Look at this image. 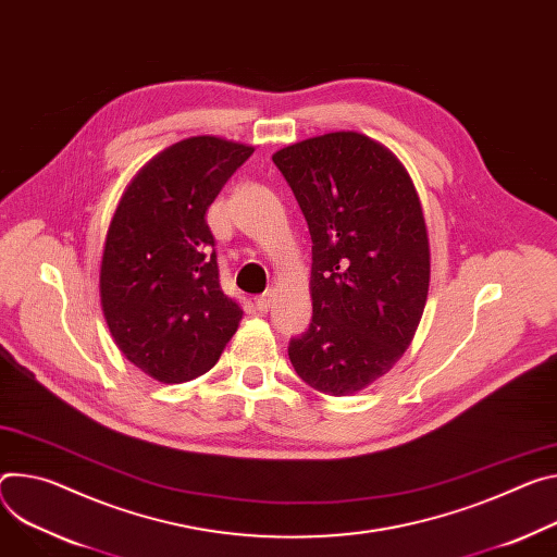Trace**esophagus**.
I'll use <instances>...</instances> for the list:
<instances>
[{"label": "esophagus", "mask_w": 557, "mask_h": 557, "mask_svg": "<svg viewBox=\"0 0 557 557\" xmlns=\"http://www.w3.org/2000/svg\"><path fill=\"white\" fill-rule=\"evenodd\" d=\"M273 301H275V288H269V290H264L262 295L256 297V307H258V311L267 313V311L273 309Z\"/></svg>", "instance_id": "1"}]
</instances>
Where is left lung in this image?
<instances>
[{
  "label": "left lung",
  "instance_id": "left-lung-1",
  "mask_svg": "<svg viewBox=\"0 0 557 557\" xmlns=\"http://www.w3.org/2000/svg\"><path fill=\"white\" fill-rule=\"evenodd\" d=\"M313 239L309 331L293 337L295 373L350 395L393 369L424 313L431 250L413 180L380 141L352 131L273 156Z\"/></svg>",
  "mask_w": 557,
  "mask_h": 557
}]
</instances>
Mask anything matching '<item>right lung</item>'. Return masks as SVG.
Listing matches in <instances>:
<instances>
[{
    "instance_id": "obj_1",
    "label": "right lung",
    "mask_w": 557,
    "mask_h": 557,
    "mask_svg": "<svg viewBox=\"0 0 557 557\" xmlns=\"http://www.w3.org/2000/svg\"><path fill=\"white\" fill-rule=\"evenodd\" d=\"M252 146L182 139L150 160L111 220L99 297L124 358L162 384L205 375L244 311L220 286L207 211Z\"/></svg>"
}]
</instances>
